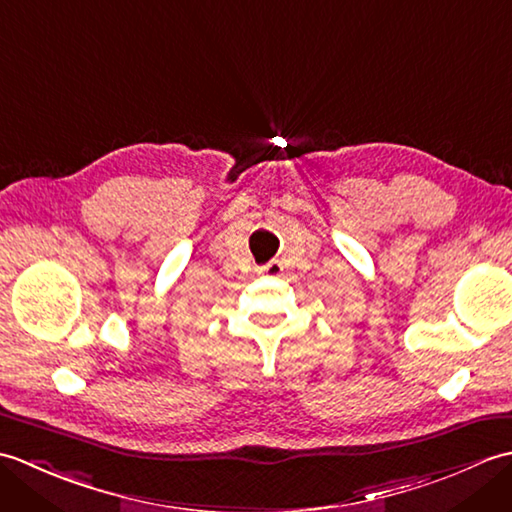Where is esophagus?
<instances>
[{
    "mask_svg": "<svg viewBox=\"0 0 512 512\" xmlns=\"http://www.w3.org/2000/svg\"><path fill=\"white\" fill-rule=\"evenodd\" d=\"M259 273L262 275H268V277H279L281 273H284V266H281L277 259H273V262H268L266 266L259 268Z\"/></svg>",
    "mask_w": 512,
    "mask_h": 512,
    "instance_id": "esophagus-1",
    "label": "esophagus"
}]
</instances>
